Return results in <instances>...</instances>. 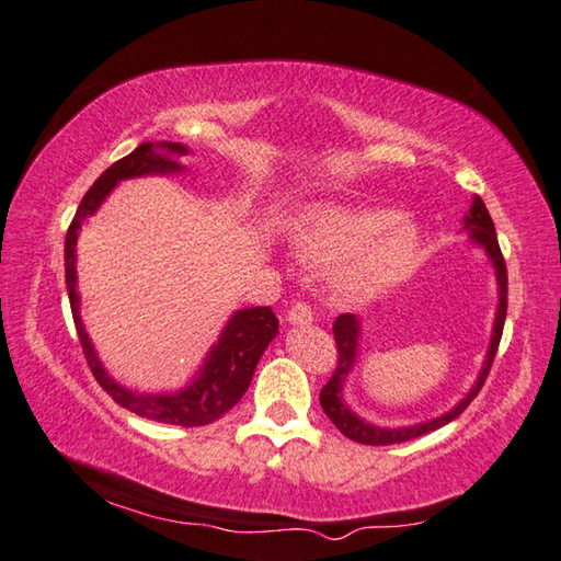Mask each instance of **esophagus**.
Returning a JSON list of instances; mask_svg holds the SVG:
<instances>
[{"instance_id": "esophagus-1", "label": "esophagus", "mask_w": 561, "mask_h": 561, "mask_svg": "<svg viewBox=\"0 0 561 561\" xmlns=\"http://www.w3.org/2000/svg\"><path fill=\"white\" fill-rule=\"evenodd\" d=\"M313 318H316V313L311 311V306L304 301H296L287 311V320L291 325H311Z\"/></svg>"}]
</instances>
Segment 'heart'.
I'll use <instances>...</instances> for the list:
<instances>
[{
    "label": "heart",
    "instance_id": "b5f03b06",
    "mask_svg": "<svg viewBox=\"0 0 561 561\" xmlns=\"http://www.w3.org/2000/svg\"><path fill=\"white\" fill-rule=\"evenodd\" d=\"M301 255L320 265L340 262V287L371 294L400 279L420 253V231L388 207L320 202L296 221Z\"/></svg>",
    "mask_w": 561,
    "mask_h": 561
}]
</instances>
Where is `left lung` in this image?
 Here are the masks:
<instances>
[{
  "mask_svg": "<svg viewBox=\"0 0 561 561\" xmlns=\"http://www.w3.org/2000/svg\"><path fill=\"white\" fill-rule=\"evenodd\" d=\"M465 229H468L474 241H478L486 250V255H490V260L494 262L496 282H499V308H496L492 344H490V352H486V359H484L478 383L472 386V390L456 404V408H453L446 414L436 416V420H432V422H422V424L402 426V428H380V426L364 422L362 416H356L347 408V404L342 402V386H344V378H347V374L352 371V366H354L356 337H359V320H356L352 313H342V316H337L335 323H332V332H335V344H337V368L332 371V376H330L328 383L323 386V390H320V408H323V412L330 416V422L335 424L344 436L356 440V444L390 446V444H402V440H410V438L434 432V428L444 426V424L456 420L458 414H462L465 408H468V404L474 400V396H478V392L482 390L486 376H490V368L494 364L499 342H502V332H504L508 277H506V262H504V255H502V248H499V241H496L494 221L490 217V211H486L482 197L472 199V207L468 211V217H465Z\"/></svg>",
  "mask_w": 561,
  "mask_h": 561,
  "instance_id": "1",
  "label": "left lung"
}]
</instances>
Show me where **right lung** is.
<instances>
[{"label":"right lung","instance_id":"add662e5","mask_svg":"<svg viewBox=\"0 0 561 561\" xmlns=\"http://www.w3.org/2000/svg\"><path fill=\"white\" fill-rule=\"evenodd\" d=\"M183 153H187V149L183 145H175V141H161V145L145 141V145H139L133 153H127L125 159L115 161L111 169H105L101 173L99 181L87 190V195H83L75 219H71L67 229L65 277L81 350L83 356H87V364L91 366L93 378L99 380V386L108 392L121 408L145 416V420L175 426H205L217 422L221 414L229 412L233 404L245 396L262 352L267 350V344L279 330V320L272 313V308L260 306L236 311L229 320V325L224 328L219 342L214 344L211 352L207 354V362L199 368L197 378L181 392H169V396H139V392H133L123 388L121 383H115V380L105 374L96 352L91 347L87 330L81 325L77 294V236L83 219L91 217V214L101 207V202L108 197L117 181L147 173L183 171V165L171 159L183 157Z\"/></svg>","mask_w":561,"mask_h":561}]
</instances>
